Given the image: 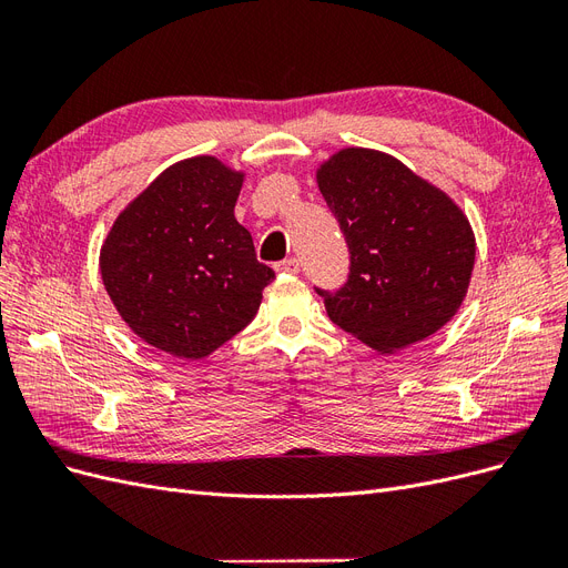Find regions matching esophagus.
Instances as JSON below:
<instances>
[{"label":"esophagus","mask_w":568,"mask_h":568,"mask_svg":"<svg viewBox=\"0 0 568 568\" xmlns=\"http://www.w3.org/2000/svg\"><path fill=\"white\" fill-rule=\"evenodd\" d=\"M274 270H277L280 274H298L301 272V263L296 261V257H286V261L274 265Z\"/></svg>","instance_id":"esophagus-1"}]
</instances>
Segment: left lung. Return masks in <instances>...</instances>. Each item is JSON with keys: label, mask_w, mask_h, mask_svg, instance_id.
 Wrapping results in <instances>:
<instances>
[{"label": "left lung", "mask_w": 568, "mask_h": 568, "mask_svg": "<svg viewBox=\"0 0 568 568\" xmlns=\"http://www.w3.org/2000/svg\"><path fill=\"white\" fill-rule=\"evenodd\" d=\"M351 248L348 282L326 315L376 353L443 329L467 298L476 236L459 205L390 153L346 146L315 170Z\"/></svg>", "instance_id": "1"}]
</instances>
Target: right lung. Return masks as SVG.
<instances>
[{
	"instance_id": "obj_1",
	"label": "right lung",
	"mask_w": 568,
	"mask_h": 568,
	"mask_svg": "<svg viewBox=\"0 0 568 568\" xmlns=\"http://www.w3.org/2000/svg\"><path fill=\"white\" fill-rule=\"evenodd\" d=\"M246 170L215 156L178 161L142 189L99 251L118 315L149 346L201 359L255 317L274 272L257 263L234 205Z\"/></svg>"
}]
</instances>
